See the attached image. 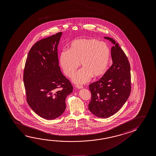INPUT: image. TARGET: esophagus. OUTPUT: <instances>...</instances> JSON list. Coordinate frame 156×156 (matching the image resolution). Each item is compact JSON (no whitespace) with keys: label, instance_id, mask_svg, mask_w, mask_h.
Here are the masks:
<instances>
[{"label":"esophagus","instance_id":"34e87169","mask_svg":"<svg viewBox=\"0 0 156 156\" xmlns=\"http://www.w3.org/2000/svg\"><path fill=\"white\" fill-rule=\"evenodd\" d=\"M76 87L79 89H82L83 88V87L82 85H76Z\"/></svg>","mask_w":156,"mask_h":156}]
</instances>
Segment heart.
<instances>
[{"label":"heart","mask_w":156,"mask_h":156,"mask_svg":"<svg viewBox=\"0 0 156 156\" xmlns=\"http://www.w3.org/2000/svg\"><path fill=\"white\" fill-rule=\"evenodd\" d=\"M110 50L107 44L94 38H79L72 41L69 50L60 55V65L68 77L74 74L80 64L82 68L72 77L76 84H84L91 77L98 78L107 71Z\"/></svg>","instance_id":"heart-1"}]
</instances>
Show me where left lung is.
<instances>
[{"label": "left lung", "instance_id": "8db88e82", "mask_svg": "<svg viewBox=\"0 0 156 156\" xmlns=\"http://www.w3.org/2000/svg\"><path fill=\"white\" fill-rule=\"evenodd\" d=\"M105 38L114 44L111 49L112 64L99 80L90 84L91 100L89 104L90 112L104 119L122 107L131 90L130 67L127 56L114 39Z\"/></svg>", "mask_w": 156, "mask_h": 156}]
</instances>
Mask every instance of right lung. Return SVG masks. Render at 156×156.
Returning a JSON list of instances; mask_svg holds the SVG:
<instances>
[{
	"instance_id": "obj_1",
	"label": "right lung",
	"mask_w": 156,
	"mask_h": 156,
	"mask_svg": "<svg viewBox=\"0 0 156 156\" xmlns=\"http://www.w3.org/2000/svg\"><path fill=\"white\" fill-rule=\"evenodd\" d=\"M62 33L37 42L29 51L23 74L27 101L37 115L53 120L64 113L71 83L59 66L58 46Z\"/></svg>"
}]
</instances>
